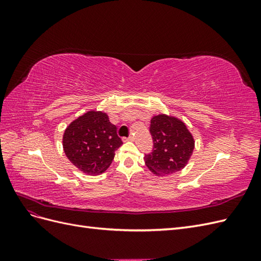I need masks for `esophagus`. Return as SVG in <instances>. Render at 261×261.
<instances>
[{
  "label": "esophagus",
  "mask_w": 261,
  "mask_h": 261,
  "mask_svg": "<svg viewBox=\"0 0 261 261\" xmlns=\"http://www.w3.org/2000/svg\"><path fill=\"white\" fill-rule=\"evenodd\" d=\"M123 140H124V141H133V140H134V137H133V136L125 137V138H123Z\"/></svg>",
  "instance_id": "34e87169"
}]
</instances>
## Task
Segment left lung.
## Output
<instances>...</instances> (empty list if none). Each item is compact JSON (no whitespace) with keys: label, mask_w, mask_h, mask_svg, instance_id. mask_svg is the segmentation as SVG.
<instances>
[{"label":"left lung","mask_w":261,"mask_h":261,"mask_svg":"<svg viewBox=\"0 0 261 261\" xmlns=\"http://www.w3.org/2000/svg\"><path fill=\"white\" fill-rule=\"evenodd\" d=\"M153 140L152 152L145 154L148 169L156 175H170L185 168L193 154L195 141L184 122L165 114L155 115L150 122Z\"/></svg>","instance_id":"1"}]
</instances>
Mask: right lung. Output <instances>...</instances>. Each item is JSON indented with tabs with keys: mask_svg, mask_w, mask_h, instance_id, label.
<instances>
[{
	"mask_svg": "<svg viewBox=\"0 0 261 261\" xmlns=\"http://www.w3.org/2000/svg\"><path fill=\"white\" fill-rule=\"evenodd\" d=\"M116 126L107 113L89 111L70 123L63 135L68 160L89 175L103 173L112 163L115 150L123 145Z\"/></svg>",
	"mask_w": 261,
	"mask_h": 261,
	"instance_id": "right-lung-1",
	"label": "right lung"
}]
</instances>
